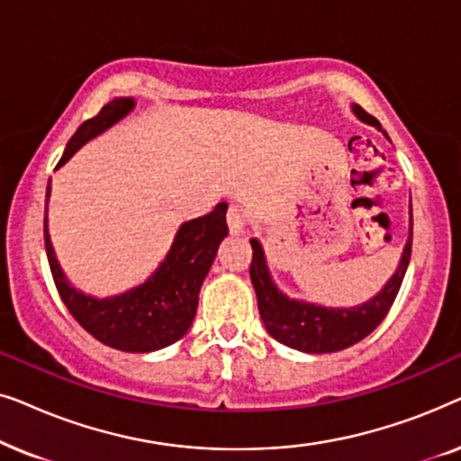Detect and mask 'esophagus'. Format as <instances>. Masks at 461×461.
<instances>
[{"label":"esophagus","mask_w":461,"mask_h":461,"mask_svg":"<svg viewBox=\"0 0 461 461\" xmlns=\"http://www.w3.org/2000/svg\"><path fill=\"white\" fill-rule=\"evenodd\" d=\"M226 222H229V230L232 235H241L243 232V226H245V212L241 207L232 205L229 213H226Z\"/></svg>","instance_id":"obj_1"}]
</instances>
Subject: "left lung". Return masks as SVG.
<instances>
[{
	"instance_id": "obj_1",
	"label": "left lung",
	"mask_w": 461,
	"mask_h": 461,
	"mask_svg": "<svg viewBox=\"0 0 461 461\" xmlns=\"http://www.w3.org/2000/svg\"><path fill=\"white\" fill-rule=\"evenodd\" d=\"M352 113L361 122L374 125L388 138L382 125L374 117L367 115L361 106L352 104ZM390 140V138H388ZM411 239H413V216L409 207V237L402 249L401 262L396 267L394 275L390 276L382 292H377L374 298L363 302L358 306L350 308H327L319 304H311L304 300L287 298L279 287L275 285L270 276L267 256H264L262 243L258 239H249L251 249V267L249 276L254 283L258 311L264 321V327L276 342L289 346L300 352H311V355H325V352H338L348 348V346L361 342L367 338L377 325L386 317L390 306L399 294L401 283L405 279L409 258H411Z\"/></svg>"
}]
</instances>
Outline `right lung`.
Instances as JSON below:
<instances>
[{
    "instance_id": "right-lung-1",
    "label": "right lung",
    "mask_w": 461,
    "mask_h": 461,
    "mask_svg": "<svg viewBox=\"0 0 461 461\" xmlns=\"http://www.w3.org/2000/svg\"><path fill=\"white\" fill-rule=\"evenodd\" d=\"M134 106L136 100L130 96L113 98L109 104H104L96 117L79 125L56 169L65 166L86 142L130 115ZM50 191L52 186L48 182L46 216H43L46 254L56 289L75 321L98 342L123 352H153L178 342L191 330L194 314H197L201 285L216 260L220 243L229 235V226H226L229 205L222 201L207 216L180 224L163 262L140 285L123 294L109 295V298H96L73 287L56 260L48 232Z\"/></svg>"
}]
</instances>
